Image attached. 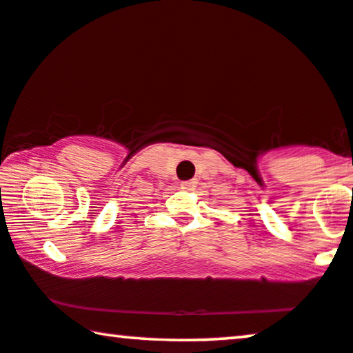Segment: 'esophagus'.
Masks as SVG:
<instances>
[{"label":"esophagus","instance_id":"obj_1","mask_svg":"<svg viewBox=\"0 0 353 353\" xmlns=\"http://www.w3.org/2000/svg\"><path fill=\"white\" fill-rule=\"evenodd\" d=\"M194 187H196V182L194 181H185V182H181V188L185 192H192L194 190Z\"/></svg>","mask_w":353,"mask_h":353}]
</instances>
